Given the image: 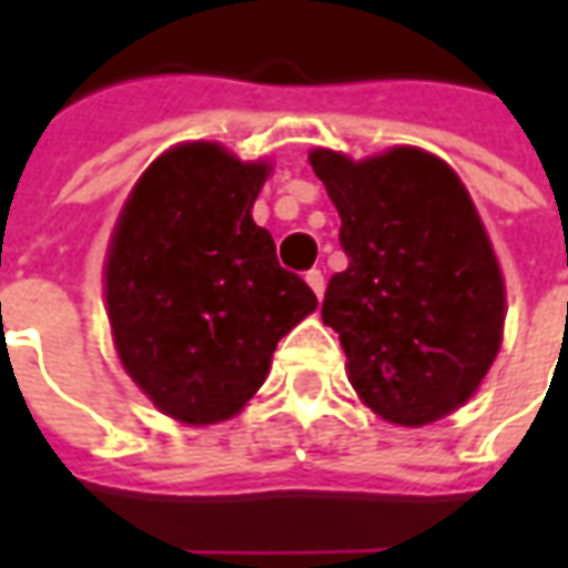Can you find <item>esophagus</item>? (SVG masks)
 Returning a JSON list of instances; mask_svg holds the SVG:
<instances>
[{
  "label": "esophagus",
  "instance_id": "1",
  "mask_svg": "<svg viewBox=\"0 0 568 568\" xmlns=\"http://www.w3.org/2000/svg\"><path fill=\"white\" fill-rule=\"evenodd\" d=\"M304 280H307L310 288L316 292V297H322V292H325V276H322V271H316V267H313V271H307V276H304Z\"/></svg>",
  "mask_w": 568,
  "mask_h": 568
}]
</instances>
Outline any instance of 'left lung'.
Here are the masks:
<instances>
[{
    "label": "left lung",
    "mask_w": 568,
    "mask_h": 568,
    "mask_svg": "<svg viewBox=\"0 0 568 568\" xmlns=\"http://www.w3.org/2000/svg\"><path fill=\"white\" fill-rule=\"evenodd\" d=\"M341 212L346 271L322 322L341 334L346 374L395 426H426L463 407L501 344L505 283L475 203L447 163L398 149L349 161L310 151Z\"/></svg>",
    "instance_id": "8db88e82"
}]
</instances>
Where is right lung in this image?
<instances>
[{"label": "right lung", "instance_id": "1", "mask_svg": "<svg viewBox=\"0 0 568 568\" xmlns=\"http://www.w3.org/2000/svg\"><path fill=\"white\" fill-rule=\"evenodd\" d=\"M267 163L215 142L163 151L121 210L105 258L118 356L158 410L187 426L240 414L316 295L252 222Z\"/></svg>", "mask_w": 568, "mask_h": 568}]
</instances>
